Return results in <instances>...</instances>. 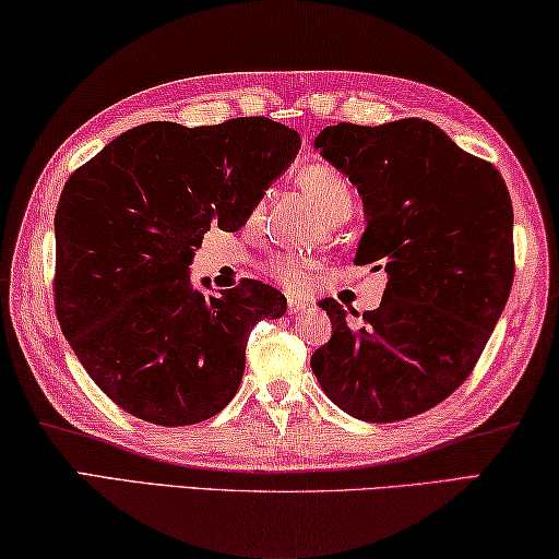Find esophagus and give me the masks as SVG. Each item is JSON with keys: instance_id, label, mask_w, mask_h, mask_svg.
Wrapping results in <instances>:
<instances>
[{"instance_id": "34e87169", "label": "esophagus", "mask_w": 559, "mask_h": 559, "mask_svg": "<svg viewBox=\"0 0 559 559\" xmlns=\"http://www.w3.org/2000/svg\"><path fill=\"white\" fill-rule=\"evenodd\" d=\"M311 305L305 299H297V297H289L287 299V311L289 314H305V311H309Z\"/></svg>"}]
</instances>
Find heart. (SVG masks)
Masks as SVG:
<instances>
[{"mask_svg":"<svg viewBox=\"0 0 559 559\" xmlns=\"http://www.w3.org/2000/svg\"><path fill=\"white\" fill-rule=\"evenodd\" d=\"M299 186L301 191L314 201L319 213L324 215L329 223L341 218V215H350V211H354V191H350V183L346 181L344 174L334 169V166H307V169L299 174ZM319 267L321 264L314 260L277 254V258L270 262V274L289 292H301L309 287V282L314 277V272H319Z\"/></svg>","mask_w":559,"mask_h":559,"instance_id":"1","label":"heart"}]
</instances>
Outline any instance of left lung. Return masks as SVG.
Listing matches in <instances>:
<instances>
[{
	"mask_svg": "<svg viewBox=\"0 0 559 559\" xmlns=\"http://www.w3.org/2000/svg\"><path fill=\"white\" fill-rule=\"evenodd\" d=\"M314 150L364 199L354 262L385 270L388 287L358 326L338 301H319L334 334L311 370L350 417H415L464 383L501 319L513 285L511 195L491 164L419 117L331 124Z\"/></svg>",
	"mask_w": 559,
	"mask_h": 559,
	"instance_id": "left-lung-1",
	"label": "left lung"
}]
</instances>
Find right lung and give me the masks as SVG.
<instances>
[{
	"instance_id": "1",
	"label": "right lung",
	"mask_w": 559,
	"mask_h": 559,
	"mask_svg": "<svg viewBox=\"0 0 559 559\" xmlns=\"http://www.w3.org/2000/svg\"><path fill=\"white\" fill-rule=\"evenodd\" d=\"M299 146L270 117L146 122L66 181L53 221L56 314L87 376L130 415L195 425L238 393L252 326L280 319L287 299L254 280L203 295L191 262L213 225L248 223Z\"/></svg>"
}]
</instances>
